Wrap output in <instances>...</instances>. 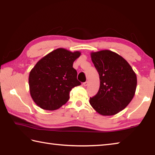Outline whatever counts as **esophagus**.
Instances as JSON below:
<instances>
[{
  "label": "esophagus",
  "instance_id": "34e87169",
  "mask_svg": "<svg viewBox=\"0 0 155 155\" xmlns=\"http://www.w3.org/2000/svg\"><path fill=\"white\" fill-rule=\"evenodd\" d=\"M88 84V81H86V82H85V83H83V85H84V87H87Z\"/></svg>",
  "mask_w": 155,
  "mask_h": 155
}]
</instances>
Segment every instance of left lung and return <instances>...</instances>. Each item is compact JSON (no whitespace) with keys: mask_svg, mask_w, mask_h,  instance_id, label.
<instances>
[{"mask_svg":"<svg viewBox=\"0 0 155 155\" xmlns=\"http://www.w3.org/2000/svg\"><path fill=\"white\" fill-rule=\"evenodd\" d=\"M91 57L99 74L100 87L89 103L103 116L116 114L126 108L134 96L136 73L128 62L114 52H92Z\"/></svg>","mask_w":155,"mask_h":155,"instance_id":"obj_1","label":"left lung"}]
</instances>
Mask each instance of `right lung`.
I'll list each match as a JSON object with an SVG mask.
<instances>
[{"instance_id":"1","label":"right lung","mask_w":155,"mask_h":155,"mask_svg":"<svg viewBox=\"0 0 155 155\" xmlns=\"http://www.w3.org/2000/svg\"><path fill=\"white\" fill-rule=\"evenodd\" d=\"M81 54L80 51L58 48L37 62L28 77L31 96L37 106L54 110L66 104L72 88L81 84L72 67Z\"/></svg>"}]
</instances>
